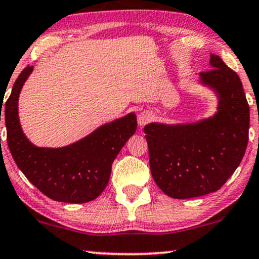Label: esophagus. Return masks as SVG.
<instances>
[{
	"label": "esophagus",
	"instance_id": "34e87169",
	"mask_svg": "<svg viewBox=\"0 0 259 259\" xmlns=\"http://www.w3.org/2000/svg\"><path fill=\"white\" fill-rule=\"evenodd\" d=\"M151 119H152L151 113L146 111V112L140 113L139 116H138V122H139L140 126H145L148 121H150Z\"/></svg>",
	"mask_w": 259,
	"mask_h": 259
}]
</instances>
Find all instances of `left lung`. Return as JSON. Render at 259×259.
Instances as JSON below:
<instances>
[{
    "label": "left lung",
    "mask_w": 259,
    "mask_h": 259,
    "mask_svg": "<svg viewBox=\"0 0 259 259\" xmlns=\"http://www.w3.org/2000/svg\"><path fill=\"white\" fill-rule=\"evenodd\" d=\"M211 69L201 82L217 92L218 113L187 125L145 126L154 182L176 199L215 192L238 167L249 141L250 109L235 70L218 55H210Z\"/></svg>",
    "instance_id": "left-lung-1"
}]
</instances>
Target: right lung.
Here are the masks:
<instances>
[{
	"label": "right lung",
	"mask_w": 259,
	"mask_h": 259,
	"mask_svg": "<svg viewBox=\"0 0 259 259\" xmlns=\"http://www.w3.org/2000/svg\"><path fill=\"white\" fill-rule=\"evenodd\" d=\"M31 70L33 66H27L21 72L5 106L10 153L27 179L51 199L72 204L94 200L107 186L116 155L136 133L137 116L130 113L69 146H34L21 130L17 114L21 88Z\"/></svg>",
	"instance_id": "right-lung-1"
}]
</instances>
